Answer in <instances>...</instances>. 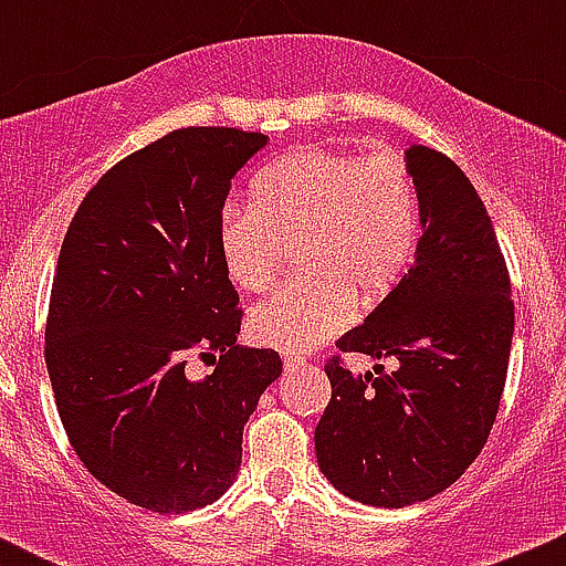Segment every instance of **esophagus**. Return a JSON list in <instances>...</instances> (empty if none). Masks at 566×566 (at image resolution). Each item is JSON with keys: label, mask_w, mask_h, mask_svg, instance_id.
Wrapping results in <instances>:
<instances>
[{"label": "esophagus", "mask_w": 566, "mask_h": 566, "mask_svg": "<svg viewBox=\"0 0 566 566\" xmlns=\"http://www.w3.org/2000/svg\"><path fill=\"white\" fill-rule=\"evenodd\" d=\"M304 356L301 353H284V367H301Z\"/></svg>", "instance_id": "34e87169"}]
</instances>
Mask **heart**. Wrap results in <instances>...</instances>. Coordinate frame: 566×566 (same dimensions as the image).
Here are the masks:
<instances>
[{
  "label": "heart",
  "mask_w": 566,
  "mask_h": 566,
  "mask_svg": "<svg viewBox=\"0 0 566 566\" xmlns=\"http://www.w3.org/2000/svg\"><path fill=\"white\" fill-rule=\"evenodd\" d=\"M419 235L416 186L405 158L361 156L325 145L284 153L251 186V205L230 202L216 247L230 282L268 293L295 247L301 273L249 312V334L304 353L339 334L356 298L375 304L408 271Z\"/></svg>",
  "instance_id": "b5f03b06"
}]
</instances>
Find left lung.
I'll list each match as a JSON object with an SVG mask.
<instances>
[{
    "mask_svg": "<svg viewBox=\"0 0 566 566\" xmlns=\"http://www.w3.org/2000/svg\"><path fill=\"white\" fill-rule=\"evenodd\" d=\"M405 156L424 227L416 260L336 342L325 361L331 402L315 430L328 482L386 510L443 493L482 452L515 328L510 271L476 188L443 153L413 145ZM345 352L394 355L400 367L353 376Z\"/></svg>",
    "mask_w": 566,
    "mask_h": 566,
    "instance_id": "left-lung-1",
    "label": "left lung"
}]
</instances>
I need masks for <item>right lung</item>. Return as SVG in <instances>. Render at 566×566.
Returning <instances> with one entry per match:
<instances>
[{"instance_id": "add662e5", "label": "right lung", "mask_w": 566, "mask_h": 566, "mask_svg": "<svg viewBox=\"0 0 566 566\" xmlns=\"http://www.w3.org/2000/svg\"><path fill=\"white\" fill-rule=\"evenodd\" d=\"M265 142L169 130L101 175L62 241L43 347L56 410L82 465L147 512L224 495L243 424L282 375L276 350L235 345L241 298L216 247L232 177ZM191 357L208 379L190 378Z\"/></svg>"}]
</instances>
